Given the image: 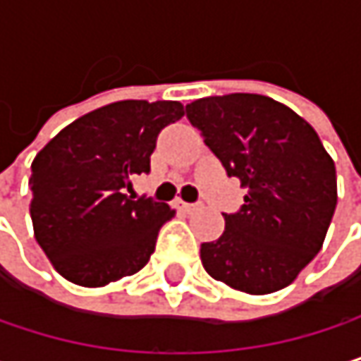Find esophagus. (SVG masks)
<instances>
[{
  "label": "esophagus",
  "mask_w": 361,
  "mask_h": 361,
  "mask_svg": "<svg viewBox=\"0 0 361 361\" xmlns=\"http://www.w3.org/2000/svg\"><path fill=\"white\" fill-rule=\"evenodd\" d=\"M180 207L185 211V213H192V211L202 209V202H180Z\"/></svg>",
  "instance_id": "esophagus-1"
}]
</instances>
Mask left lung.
Listing matches in <instances>:
<instances>
[{
    "label": "left lung",
    "mask_w": 361,
    "mask_h": 361,
    "mask_svg": "<svg viewBox=\"0 0 361 361\" xmlns=\"http://www.w3.org/2000/svg\"><path fill=\"white\" fill-rule=\"evenodd\" d=\"M185 116L230 178L249 188L226 230L200 245L209 276L251 295L288 286L320 252L336 207V171L314 127L259 94L200 98Z\"/></svg>",
    "instance_id": "left-lung-1"
}]
</instances>
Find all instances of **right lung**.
Instances as JSON below:
<instances>
[{"label":"right lung","mask_w":361,"mask_h":361,"mask_svg":"<svg viewBox=\"0 0 361 361\" xmlns=\"http://www.w3.org/2000/svg\"><path fill=\"white\" fill-rule=\"evenodd\" d=\"M180 102L123 100L64 127L31 165V219L39 247L68 282L104 286L140 271L176 211L127 196L150 171L159 133L180 121Z\"/></svg>","instance_id":"right-lung-1"}]
</instances>
